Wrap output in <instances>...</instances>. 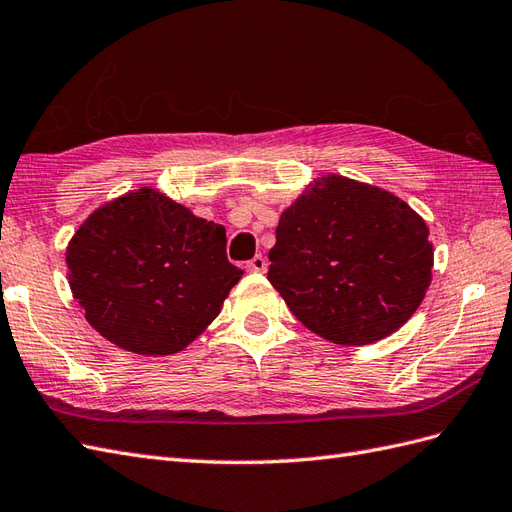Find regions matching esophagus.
Returning a JSON list of instances; mask_svg holds the SVG:
<instances>
[{
    "instance_id": "obj_1",
    "label": "esophagus",
    "mask_w": 512,
    "mask_h": 512,
    "mask_svg": "<svg viewBox=\"0 0 512 512\" xmlns=\"http://www.w3.org/2000/svg\"><path fill=\"white\" fill-rule=\"evenodd\" d=\"M266 268H268V261H266V257H261V255H255V257L246 264V270H248V272H266Z\"/></svg>"
}]
</instances>
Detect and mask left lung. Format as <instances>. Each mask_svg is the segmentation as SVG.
<instances>
[{
    "instance_id": "1",
    "label": "left lung",
    "mask_w": 512,
    "mask_h": 512,
    "mask_svg": "<svg viewBox=\"0 0 512 512\" xmlns=\"http://www.w3.org/2000/svg\"><path fill=\"white\" fill-rule=\"evenodd\" d=\"M268 281L309 331L374 344L409 320L432 281L424 218L396 194L322 175L279 218Z\"/></svg>"
}]
</instances>
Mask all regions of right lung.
<instances>
[{"label": "right lung", "mask_w": 512, "mask_h": 512, "mask_svg": "<svg viewBox=\"0 0 512 512\" xmlns=\"http://www.w3.org/2000/svg\"><path fill=\"white\" fill-rule=\"evenodd\" d=\"M67 266L88 324L147 357L192 344L244 274L229 264L225 227L155 188L95 209L67 246Z\"/></svg>", "instance_id": "1"}]
</instances>
